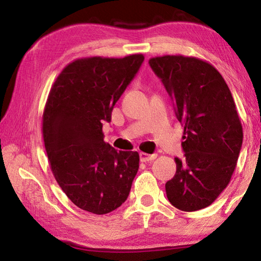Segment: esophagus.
Wrapping results in <instances>:
<instances>
[{
    "label": "esophagus",
    "instance_id": "1",
    "mask_svg": "<svg viewBox=\"0 0 261 261\" xmlns=\"http://www.w3.org/2000/svg\"><path fill=\"white\" fill-rule=\"evenodd\" d=\"M139 156H140V161L141 162H149V161L155 160L158 155H156V154H147V153L141 152L139 154Z\"/></svg>",
    "mask_w": 261,
    "mask_h": 261
}]
</instances>
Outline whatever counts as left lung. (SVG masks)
Segmentation results:
<instances>
[{
    "label": "left lung",
    "instance_id": "8db88e82",
    "mask_svg": "<svg viewBox=\"0 0 261 261\" xmlns=\"http://www.w3.org/2000/svg\"><path fill=\"white\" fill-rule=\"evenodd\" d=\"M148 63L184 126V158H175L167 198L184 212L205 208L230 182L241 152L243 129L231 92L218 70L197 57L165 55Z\"/></svg>",
    "mask_w": 261,
    "mask_h": 261
}]
</instances>
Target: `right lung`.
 <instances>
[{
    "mask_svg": "<svg viewBox=\"0 0 261 261\" xmlns=\"http://www.w3.org/2000/svg\"><path fill=\"white\" fill-rule=\"evenodd\" d=\"M143 62V54L78 59L62 70L48 95L42 135L50 169L69 199L90 213L120 207L138 171V152L106 144L102 123L112 120Z\"/></svg>",
    "mask_w": 261,
    "mask_h": 261,
    "instance_id": "1",
    "label": "right lung"
}]
</instances>
